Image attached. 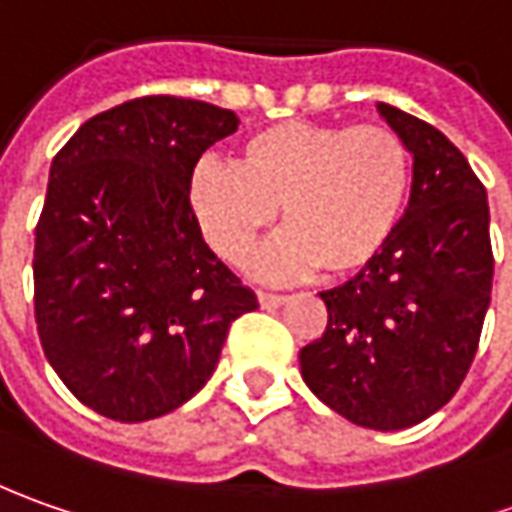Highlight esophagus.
I'll return each mask as SVG.
<instances>
[{
	"label": "esophagus",
	"instance_id": "34e87169",
	"mask_svg": "<svg viewBox=\"0 0 512 512\" xmlns=\"http://www.w3.org/2000/svg\"><path fill=\"white\" fill-rule=\"evenodd\" d=\"M257 303H260V309H280L286 303V297L283 294H269V291H257Z\"/></svg>",
	"mask_w": 512,
	"mask_h": 512
}]
</instances>
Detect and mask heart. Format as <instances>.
Instances as JSON below:
<instances>
[{"label":"heart","mask_w":512,"mask_h":512,"mask_svg":"<svg viewBox=\"0 0 512 512\" xmlns=\"http://www.w3.org/2000/svg\"><path fill=\"white\" fill-rule=\"evenodd\" d=\"M411 181V152L388 127L283 121L249 135L235 167L201 161L186 198L223 260L243 263L280 209L286 229L252 257V274L286 283L323 269L328 280H345L388 249Z\"/></svg>","instance_id":"1"}]
</instances>
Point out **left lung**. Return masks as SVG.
Returning a JSON list of instances; mask_svg holds the SVG:
<instances>
[{
	"instance_id": "obj_1",
	"label": "left lung",
	"mask_w": 512,
	"mask_h": 512,
	"mask_svg": "<svg viewBox=\"0 0 512 512\" xmlns=\"http://www.w3.org/2000/svg\"><path fill=\"white\" fill-rule=\"evenodd\" d=\"M377 113L414 155L411 201L388 249L320 294L328 326L300 351V374L348 422L402 431L448 405L476 357L493 289L490 209L436 127L391 104Z\"/></svg>"
}]
</instances>
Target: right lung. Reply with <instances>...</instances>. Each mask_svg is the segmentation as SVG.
<instances>
[{"label":"right lung","instance_id":"1","mask_svg":"<svg viewBox=\"0 0 512 512\" xmlns=\"http://www.w3.org/2000/svg\"><path fill=\"white\" fill-rule=\"evenodd\" d=\"M206 101L147 96L84 121L50 164L33 297L47 362L118 422L181 408L212 377L229 326L257 309L203 243L189 178L238 130Z\"/></svg>","mask_w":512,"mask_h":512}]
</instances>
